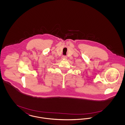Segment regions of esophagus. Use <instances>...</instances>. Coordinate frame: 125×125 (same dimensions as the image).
<instances>
[{"mask_svg": "<svg viewBox=\"0 0 125 125\" xmlns=\"http://www.w3.org/2000/svg\"><path fill=\"white\" fill-rule=\"evenodd\" d=\"M66 58H67V57L65 56H64L62 57V59H66Z\"/></svg>", "mask_w": 125, "mask_h": 125, "instance_id": "1", "label": "esophagus"}]
</instances>
